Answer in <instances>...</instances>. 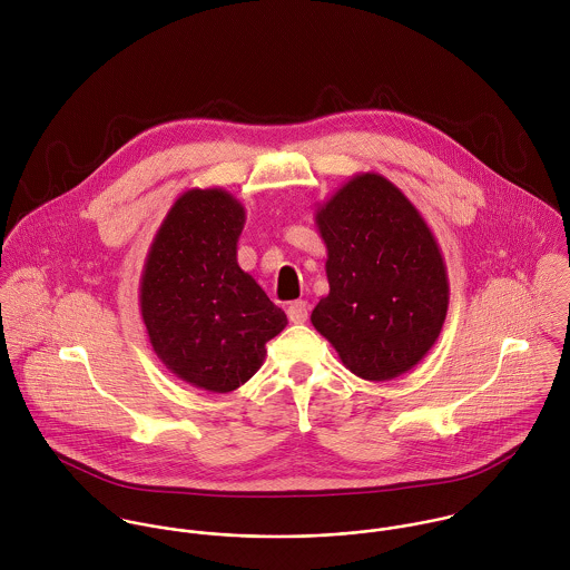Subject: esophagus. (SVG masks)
I'll list each match as a JSON object with an SVG mask.
<instances>
[{"mask_svg": "<svg viewBox=\"0 0 570 570\" xmlns=\"http://www.w3.org/2000/svg\"><path fill=\"white\" fill-rule=\"evenodd\" d=\"M287 316H289L292 323L303 325V323H307V318H309V305H307L305 301H294V303L287 307Z\"/></svg>", "mask_w": 570, "mask_h": 570, "instance_id": "34e87169", "label": "esophagus"}]
</instances>
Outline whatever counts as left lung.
<instances>
[{"mask_svg":"<svg viewBox=\"0 0 570 570\" xmlns=\"http://www.w3.org/2000/svg\"><path fill=\"white\" fill-rule=\"evenodd\" d=\"M328 294L312 325L368 382L416 366L448 316V267L430 226L380 173H357L316 210Z\"/></svg>","mask_w":570,"mask_h":570,"instance_id":"8db88e82","label":"left lung"}]
</instances>
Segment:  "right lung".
<instances>
[{"label": "right lung", "mask_w": 570, "mask_h": 570, "mask_svg": "<svg viewBox=\"0 0 570 570\" xmlns=\"http://www.w3.org/2000/svg\"><path fill=\"white\" fill-rule=\"evenodd\" d=\"M244 204L224 188H190L166 213L140 276V314L164 366L181 382L230 393L287 326L239 267Z\"/></svg>", "instance_id": "obj_1"}]
</instances>
